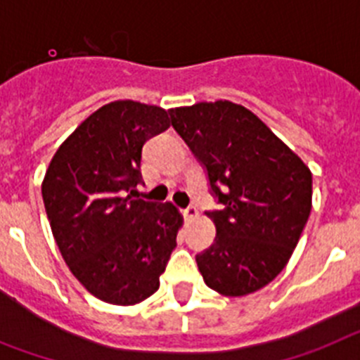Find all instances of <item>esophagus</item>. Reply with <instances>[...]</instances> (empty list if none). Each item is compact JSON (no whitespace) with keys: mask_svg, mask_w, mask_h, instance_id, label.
<instances>
[{"mask_svg":"<svg viewBox=\"0 0 360 360\" xmlns=\"http://www.w3.org/2000/svg\"><path fill=\"white\" fill-rule=\"evenodd\" d=\"M183 215H184V217H186V219L198 217V206L192 205V202H190V205L186 206V208H184V210H183Z\"/></svg>","mask_w":360,"mask_h":360,"instance_id":"esophagus-1","label":"esophagus"}]
</instances>
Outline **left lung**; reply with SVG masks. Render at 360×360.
Wrapping results in <instances>:
<instances>
[{
  "mask_svg": "<svg viewBox=\"0 0 360 360\" xmlns=\"http://www.w3.org/2000/svg\"><path fill=\"white\" fill-rule=\"evenodd\" d=\"M172 127L221 205L214 245L195 255L206 286L257 292L286 266L311 210V172L266 124L232 101L172 108Z\"/></svg>",
  "mask_w": 360,
  "mask_h": 360,
  "instance_id": "8db88e82",
  "label": "left lung"
}]
</instances>
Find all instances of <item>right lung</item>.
I'll list each match as a JSON object with an SVG mask.
<instances>
[{"mask_svg":"<svg viewBox=\"0 0 360 360\" xmlns=\"http://www.w3.org/2000/svg\"><path fill=\"white\" fill-rule=\"evenodd\" d=\"M168 127V112L159 106H101L59 146L43 181L46 217L65 262L110 304H137L158 292L177 246L176 206L136 192L143 146Z\"/></svg>","mask_w":360,"mask_h":360,"instance_id":"right-lung-1","label":"right lung"}]
</instances>
